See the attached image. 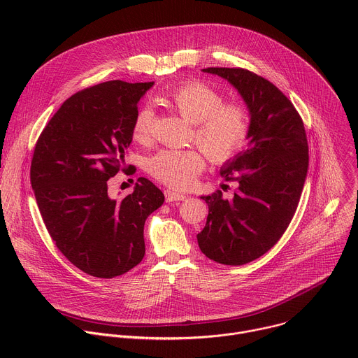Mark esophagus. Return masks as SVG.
Listing matches in <instances>:
<instances>
[{
	"mask_svg": "<svg viewBox=\"0 0 358 358\" xmlns=\"http://www.w3.org/2000/svg\"><path fill=\"white\" fill-rule=\"evenodd\" d=\"M164 194H166V201H167V202H174V201H184V199L187 198L184 194H181V192H177V191H174V189H166V191H164Z\"/></svg>",
	"mask_w": 358,
	"mask_h": 358,
	"instance_id": "esophagus-1",
	"label": "esophagus"
}]
</instances>
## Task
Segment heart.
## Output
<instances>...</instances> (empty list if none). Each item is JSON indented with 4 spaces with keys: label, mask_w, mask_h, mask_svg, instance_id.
<instances>
[{
    "label": "heart",
    "mask_w": 358,
    "mask_h": 358,
    "mask_svg": "<svg viewBox=\"0 0 358 358\" xmlns=\"http://www.w3.org/2000/svg\"><path fill=\"white\" fill-rule=\"evenodd\" d=\"M167 103L187 122L194 123V137L217 164L232 160L250 133V116L241 101H227L220 92L201 82H187L174 89ZM155 112L151 106L137 110L131 136L138 143L150 140ZM206 167L198 150L166 148L147 160V171L173 188L189 187Z\"/></svg>",
    "instance_id": "b5f03b06"
}]
</instances>
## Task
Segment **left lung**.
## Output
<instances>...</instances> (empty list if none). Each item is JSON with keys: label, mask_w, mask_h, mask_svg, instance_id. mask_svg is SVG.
Returning <instances> with one entry per match:
<instances>
[{"label": "left lung", "mask_w": 358, "mask_h": 358, "mask_svg": "<svg viewBox=\"0 0 358 358\" xmlns=\"http://www.w3.org/2000/svg\"><path fill=\"white\" fill-rule=\"evenodd\" d=\"M228 80L250 116L248 148L220 173L236 182L231 199L218 189L201 196L208 217L196 235L201 252L222 265H245L261 258L289 227L309 169L304 126L292 101L269 80L242 68H207Z\"/></svg>", "instance_id": "left-lung-1"}]
</instances>
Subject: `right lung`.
I'll return each instance as SVG.
<instances>
[{
	"label": "right lung",
	"mask_w": 358,
	"mask_h": 358,
	"mask_svg": "<svg viewBox=\"0 0 358 358\" xmlns=\"http://www.w3.org/2000/svg\"><path fill=\"white\" fill-rule=\"evenodd\" d=\"M155 82L110 80L64 101L41 133L31 185L45 227L82 272L110 279L144 258V222L164 194L140 177L131 194L112 198L108 180L123 167L138 100Z\"/></svg>",
	"instance_id": "1"
}]
</instances>
